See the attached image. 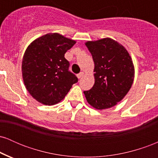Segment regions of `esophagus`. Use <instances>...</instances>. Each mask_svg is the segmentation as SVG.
I'll use <instances>...</instances> for the list:
<instances>
[{
    "label": "esophagus",
    "instance_id": "1",
    "mask_svg": "<svg viewBox=\"0 0 158 158\" xmlns=\"http://www.w3.org/2000/svg\"><path fill=\"white\" fill-rule=\"evenodd\" d=\"M83 76H84V73H83V72H81V73L77 74V77L79 78V79H81V78Z\"/></svg>",
    "mask_w": 158,
    "mask_h": 158
}]
</instances>
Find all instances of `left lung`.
Here are the masks:
<instances>
[{
	"instance_id": "1",
	"label": "left lung",
	"mask_w": 158,
	"mask_h": 158,
	"mask_svg": "<svg viewBox=\"0 0 158 158\" xmlns=\"http://www.w3.org/2000/svg\"><path fill=\"white\" fill-rule=\"evenodd\" d=\"M94 62V86L84 91L87 101L98 110L111 108L129 91L135 67L128 52L115 40L106 38L87 41Z\"/></svg>"
}]
</instances>
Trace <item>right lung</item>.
Wrapping results in <instances>:
<instances>
[{"mask_svg": "<svg viewBox=\"0 0 158 158\" xmlns=\"http://www.w3.org/2000/svg\"><path fill=\"white\" fill-rule=\"evenodd\" d=\"M76 41L59 33L38 38L27 47L22 60V77L27 90L35 100L52 106L61 102L78 81L69 71L64 58Z\"/></svg>", "mask_w": 158, "mask_h": 158, "instance_id": "1", "label": "right lung"}]
</instances>
